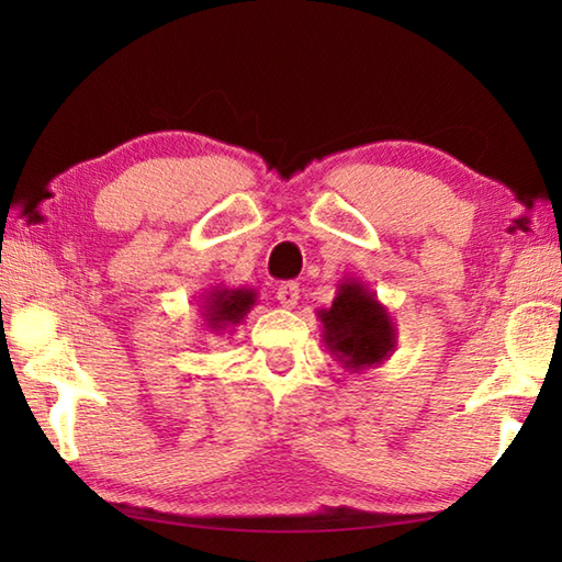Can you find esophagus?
Instances as JSON below:
<instances>
[{
	"instance_id": "obj_1",
	"label": "esophagus",
	"mask_w": 562,
	"mask_h": 562,
	"mask_svg": "<svg viewBox=\"0 0 562 562\" xmlns=\"http://www.w3.org/2000/svg\"><path fill=\"white\" fill-rule=\"evenodd\" d=\"M278 302L284 306V308H292L296 306V302H300V284L296 282H284L278 288Z\"/></svg>"
}]
</instances>
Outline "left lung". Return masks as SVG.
I'll list each match as a JSON object with an SVG mask.
<instances>
[{
    "mask_svg": "<svg viewBox=\"0 0 562 562\" xmlns=\"http://www.w3.org/2000/svg\"><path fill=\"white\" fill-rule=\"evenodd\" d=\"M316 316L324 326L321 338L326 350L348 372L384 364L396 350L398 333L389 308L360 280H340L336 300L328 308H318Z\"/></svg>",
    "mask_w": 562,
    "mask_h": 562,
    "instance_id": "8db88e82",
    "label": "left lung"
}]
</instances>
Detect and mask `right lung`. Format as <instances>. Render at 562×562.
<instances>
[{
	"label": "right lung",
	"instance_id": "add662e5",
	"mask_svg": "<svg viewBox=\"0 0 562 562\" xmlns=\"http://www.w3.org/2000/svg\"><path fill=\"white\" fill-rule=\"evenodd\" d=\"M256 290L250 288H212L205 292V300H202V321H205V330L210 333H220L222 330H232L234 326L241 324V321L248 316L250 308L256 304Z\"/></svg>",
	"mask_w": 562,
	"mask_h": 562
}]
</instances>
